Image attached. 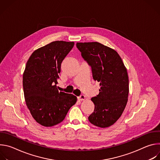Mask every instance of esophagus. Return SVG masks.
Masks as SVG:
<instances>
[{"instance_id":"1","label":"esophagus","mask_w":160,"mask_h":160,"mask_svg":"<svg viewBox=\"0 0 160 160\" xmlns=\"http://www.w3.org/2000/svg\"><path fill=\"white\" fill-rule=\"evenodd\" d=\"M78 99L79 101H84L85 99V96L84 95H81L78 98Z\"/></svg>"}]
</instances>
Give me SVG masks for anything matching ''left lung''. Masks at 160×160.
<instances>
[{
  "label": "left lung",
  "instance_id": "8db88e82",
  "mask_svg": "<svg viewBox=\"0 0 160 160\" xmlns=\"http://www.w3.org/2000/svg\"><path fill=\"white\" fill-rule=\"evenodd\" d=\"M77 47L101 87L99 94L91 98L95 108L88 120L98 127H110L122 116L128 101L127 68L116 51L101 43L77 42Z\"/></svg>",
  "mask_w": 160,
  "mask_h": 160
}]
</instances>
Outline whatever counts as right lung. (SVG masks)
<instances>
[{
  "label": "right lung",
  "instance_id": "obj_1",
  "mask_svg": "<svg viewBox=\"0 0 160 160\" xmlns=\"http://www.w3.org/2000/svg\"><path fill=\"white\" fill-rule=\"evenodd\" d=\"M74 44V42H52L35 50L27 62L22 76L26 104L34 120L43 127L62 122L77 102L75 96L59 92L56 86L61 62Z\"/></svg>",
  "mask_w": 160,
  "mask_h": 160
}]
</instances>
